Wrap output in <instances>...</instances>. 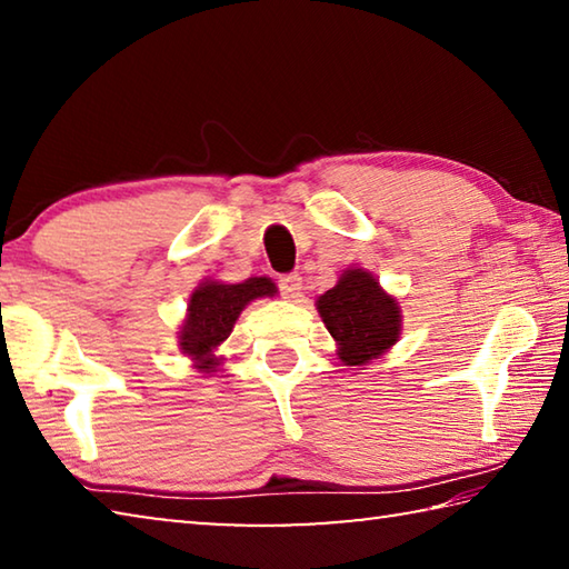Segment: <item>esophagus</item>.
I'll use <instances>...</instances> for the list:
<instances>
[{"mask_svg":"<svg viewBox=\"0 0 569 569\" xmlns=\"http://www.w3.org/2000/svg\"><path fill=\"white\" fill-rule=\"evenodd\" d=\"M278 291H281V296L288 298V301H296V298L301 296V291H303L301 276H296V273L281 276V278H278Z\"/></svg>","mask_w":569,"mask_h":569,"instance_id":"obj_1","label":"esophagus"}]
</instances>
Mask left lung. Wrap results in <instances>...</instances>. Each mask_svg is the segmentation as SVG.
<instances>
[{
    "instance_id": "left-lung-1",
    "label": "left lung",
    "mask_w": 569,
    "mask_h": 569,
    "mask_svg": "<svg viewBox=\"0 0 569 569\" xmlns=\"http://www.w3.org/2000/svg\"><path fill=\"white\" fill-rule=\"evenodd\" d=\"M326 329L339 343L346 366H363L397 343L401 331L399 306L371 273L346 271L331 291L319 298Z\"/></svg>"
}]
</instances>
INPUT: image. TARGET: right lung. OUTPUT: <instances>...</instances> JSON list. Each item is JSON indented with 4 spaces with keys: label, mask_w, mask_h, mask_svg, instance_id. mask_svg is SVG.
<instances>
[{
    "label": "right lung",
    "mask_w": 569,
    "mask_h": 569,
    "mask_svg": "<svg viewBox=\"0 0 569 569\" xmlns=\"http://www.w3.org/2000/svg\"><path fill=\"white\" fill-rule=\"evenodd\" d=\"M271 278H248L243 283H203L196 288L188 303V319L180 331V349L196 359L200 371H216V346L223 343L240 311L261 296H273Z\"/></svg>",
    "instance_id": "add662e5"
}]
</instances>
